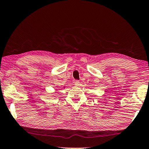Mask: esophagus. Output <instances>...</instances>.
<instances>
[{"instance_id": "1", "label": "esophagus", "mask_w": 149, "mask_h": 149, "mask_svg": "<svg viewBox=\"0 0 149 149\" xmlns=\"http://www.w3.org/2000/svg\"><path fill=\"white\" fill-rule=\"evenodd\" d=\"M79 85H80V83H79V81H76L74 82V85L75 86H79Z\"/></svg>"}]
</instances>
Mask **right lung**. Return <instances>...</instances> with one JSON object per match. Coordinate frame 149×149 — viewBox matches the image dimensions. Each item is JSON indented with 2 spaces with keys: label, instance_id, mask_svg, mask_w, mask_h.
I'll return each instance as SVG.
<instances>
[{
  "label": "right lung",
  "instance_id": "right-lung-1",
  "mask_svg": "<svg viewBox=\"0 0 149 149\" xmlns=\"http://www.w3.org/2000/svg\"><path fill=\"white\" fill-rule=\"evenodd\" d=\"M64 88H65V87H64Z\"/></svg>",
  "mask_w": 149,
  "mask_h": 149
}]
</instances>
